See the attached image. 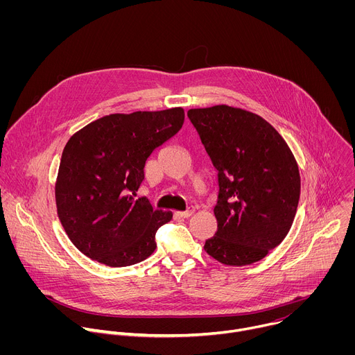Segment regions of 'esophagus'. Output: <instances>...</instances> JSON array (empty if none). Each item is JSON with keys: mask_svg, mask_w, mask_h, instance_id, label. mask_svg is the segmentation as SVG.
I'll use <instances>...</instances> for the list:
<instances>
[{"mask_svg": "<svg viewBox=\"0 0 355 355\" xmlns=\"http://www.w3.org/2000/svg\"><path fill=\"white\" fill-rule=\"evenodd\" d=\"M195 212V208L193 207H189L187 211H184V212H180V215L182 216V218H189L192 214Z\"/></svg>", "mask_w": 355, "mask_h": 355, "instance_id": "esophagus-1", "label": "esophagus"}]
</instances>
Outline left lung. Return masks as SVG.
Here are the masks:
<instances>
[{
	"label": "left lung",
	"mask_w": 355,
	"mask_h": 355,
	"mask_svg": "<svg viewBox=\"0 0 355 355\" xmlns=\"http://www.w3.org/2000/svg\"><path fill=\"white\" fill-rule=\"evenodd\" d=\"M218 173V230L205 251L226 266L263 260L288 234L300 196L296 160L261 116L216 105L187 112Z\"/></svg>",
	"instance_id": "obj_1"
}]
</instances>
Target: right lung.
<instances>
[{"label":"right lung","instance_id":"right-lung-1","mask_svg":"<svg viewBox=\"0 0 355 355\" xmlns=\"http://www.w3.org/2000/svg\"><path fill=\"white\" fill-rule=\"evenodd\" d=\"M184 110L114 114L99 118L64 146L58 181L59 219L87 257L110 267L137 264L153 254L156 232L173 219L136 198L153 151L184 123Z\"/></svg>","mask_w":355,"mask_h":355}]
</instances>
